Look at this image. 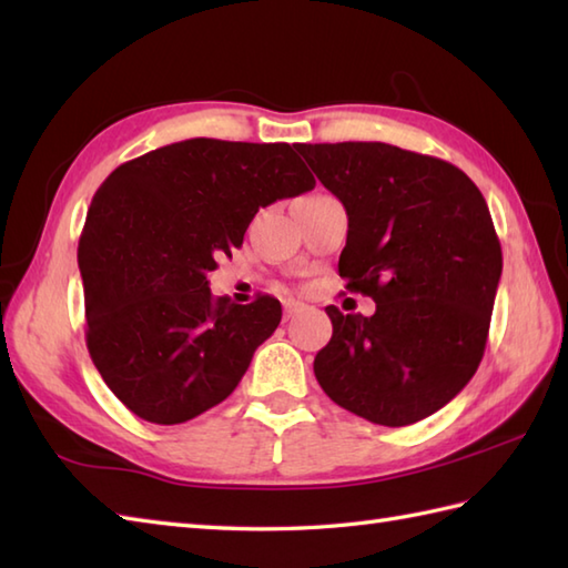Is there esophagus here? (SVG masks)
Masks as SVG:
<instances>
[{
    "mask_svg": "<svg viewBox=\"0 0 568 568\" xmlns=\"http://www.w3.org/2000/svg\"><path fill=\"white\" fill-rule=\"evenodd\" d=\"M306 306L301 301H284V318H294L296 314H301Z\"/></svg>",
    "mask_w": 568,
    "mask_h": 568,
    "instance_id": "1",
    "label": "esophagus"
}]
</instances>
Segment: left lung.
<instances>
[{"instance_id":"obj_1","label":"left lung","mask_w":568,"mask_h":568,"mask_svg":"<svg viewBox=\"0 0 568 568\" xmlns=\"http://www.w3.org/2000/svg\"><path fill=\"white\" fill-rule=\"evenodd\" d=\"M348 211L338 260L345 288L375 314L328 306V345L314 373L343 409L382 426L432 416L483 361L503 250L466 173L444 159L382 142L296 144Z\"/></svg>"}]
</instances>
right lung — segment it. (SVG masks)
Returning <instances> with one entry per match:
<instances>
[{
  "mask_svg": "<svg viewBox=\"0 0 568 568\" xmlns=\"http://www.w3.org/2000/svg\"><path fill=\"white\" fill-rule=\"evenodd\" d=\"M316 186L288 144L186 139L114 169L78 242L92 363L126 409L183 424L233 395L282 304L215 298L207 272L252 217Z\"/></svg>",
  "mask_w": 568,
  "mask_h": 568,
  "instance_id": "1",
  "label": "right lung"
}]
</instances>
